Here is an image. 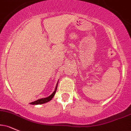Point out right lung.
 Returning a JSON list of instances; mask_svg holds the SVG:
<instances>
[{
  "instance_id": "1",
  "label": "right lung",
  "mask_w": 131,
  "mask_h": 131,
  "mask_svg": "<svg viewBox=\"0 0 131 131\" xmlns=\"http://www.w3.org/2000/svg\"><path fill=\"white\" fill-rule=\"evenodd\" d=\"M58 82H57L56 87H55V91H54L52 93V94H51L50 96L46 97V98H42V99H39V100H36V101L31 102V103H30V104L31 105H40V104H43V103H47V102H49V101H50V100L52 99V98L53 97V96L55 95V92H56L57 86H58Z\"/></svg>"
}]
</instances>
